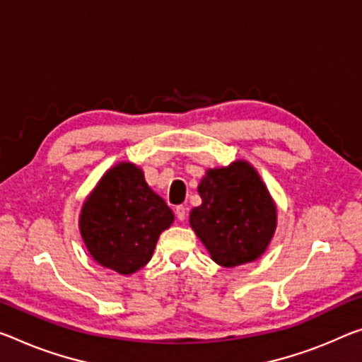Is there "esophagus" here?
Listing matches in <instances>:
<instances>
[{
	"mask_svg": "<svg viewBox=\"0 0 362 362\" xmlns=\"http://www.w3.org/2000/svg\"><path fill=\"white\" fill-rule=\"evenodd\" d=\"M175 216H177V219H179V221H185V217H187V208H185V206H177V208H175Z\"/></svg>",
	"mask_w": 362,
	"mask_h": 362,
	"instance_id": "1",
	"label": "esophagus"
}]
</instances>
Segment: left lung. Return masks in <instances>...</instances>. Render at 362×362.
Masks as SVG:
<instances>
[{"label":"left lung","instance_id":"1","mask_svg":"<svg viewBox=\"0 0 362 362\" xmlns=\"http://www.w3.org/2000/svg\"><path fill=\"white\" fill-rule=\"evenodd\" d=\"M203 203L190 212V226L222 267L259 257L277 227V208L259 174L246 160L209 169L198 185Z\"/></svg>","mask_w":362,"mask_h":362}]
</instances>
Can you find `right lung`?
Returning a JSON list of instances; mask_svg holds the SVG:
<instances>
[{"instance_id":"right-lung-1","label":"right lung","mask_w":362,"mask_h":362,"mask_svg":"<svg viewBox=\"0 0 362 362\" xmlns=\"http://www.w3.org/2000/svg\"><path fill=\"white\" fill-rule=\"evenodd\" d=\"M174 212L132 163H119L85 199L78 227L91 257L103 267L130 275L146 266Z\"/></svg>"}]
</instances>
